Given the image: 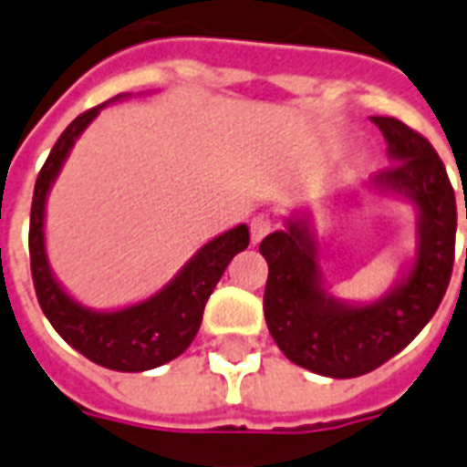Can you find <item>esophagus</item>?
<instances>
[{
    "mask_svg": "<svg viewBox=\"0 0 467 467\" xmlns=\"http://www.w3.org/2000/svg\"><path fill=\"white\" fill-rule=\"evenodd\" d=\"M273 229V219L268 213H255L254 219H251V241L258 244L263 236H268Z\"/></svg>",
    "mask_w": 467,
    "mask_h": 467,
    "instance_id": "34e87169",
    "label": "esophagus"
}]
</instances>
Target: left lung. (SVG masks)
<instances>
[{"instance_id":"1","label":"left lung","mask_w":467,"mask_h":467,"mask_svg":"<svg viewBox=\"0 0 467 467\" xmlns=\"http://www.w3.org/2000/svg\"><path fill=\"white\" fill-rule=\"evenodd\" d=\"M371 122L387 140L391 164L371 177L369 189L416 209V254L394 285L371 303L332 296L307 209L290 213L285 229L261 241L271 337L290 362L332 379L362 377L401 352L436 315L453 273L455 194L446 167L429 140L401 120L374 115Z\"/></svg>"}]
</instances>
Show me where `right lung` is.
<instances>
[{
	"label": "right lung",
	"mask_w": 467,
	"mask_h": 467,
	"mask_svg": "<svg viewBox=\"0 0 467 467\" xmlns=\"http://www.w3.org/2000/svg\"><path fill=\"white\" fill-rule=\"evenodd\" d=\"M128 93L115 96L108 103L122 100ZM96 105L63 130L48 154L47 164L38 171L34 202H31L29 255L31 278L36 287L41 310L73 349H78L90 362L115 371H147L177 359L196 337L204 307L213 287L221 280L231 258L248 248V226L238 223L223 231L199 248L180 268V273L154 296L118 310H93L78 303L51 271L47 255V199L61 174L76 140L96 120L105 105Z\"/></svg>",
	"instance_id": "obj_1"
}]
</instances>
